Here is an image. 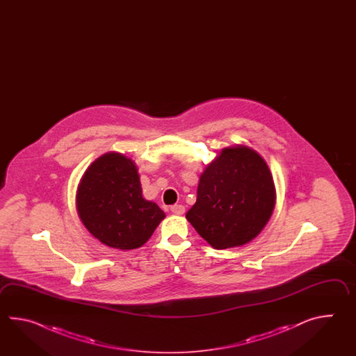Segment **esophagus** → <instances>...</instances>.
<instances>
[{"mask_svg":"<svg viewBox=\"0 0 356 356\" xmlns=\"http://www.w3.org/2000/svg\"><path fill=\"white\" fill-rule=\"evenodd\" d=\"M170 211L175 213V215H183V213H184V206H181V204H173V206H170Z\"/></svg>","mask_w":356,"mask_h":356,"instance_id":"obj_1","label":"esophagus"}]
</instances>
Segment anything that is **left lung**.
<instances>
[{"label": "left lung", "mask_w": 356, "mask_h": 356, "mask_svg": "<svg viewBox=\"0 0 356 356\" xmlns=\"http://www.w3.org/2000/svg\"><path fill=\"white\" fill-rule=\"evenodd\" d=\"M276 191L264 158L247 146L224 149L200 177L186 218L216 250L256 238L273 215Z\"/></svg>", "instance_id": "left-lung-1"}]
</instances>
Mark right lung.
<instances>
[{
	"label": "right lung",
	"mask_w": 356,
	"mask_h": 356,
	"mask_svg": "<svg viewBox=\"0 0 356 356\" xmlns=\"http://www.w3.org/2000/svg\"><path fill=\"white\" fill-rule=\"evenodd\" d=\"M76 209L91 234L122 250L141 247L165 218L158 204L143 197L135 163L118 152H106L86 169Z\"/></svg>",
	"instance_id": "right-lung-1"
}]
</instances>
